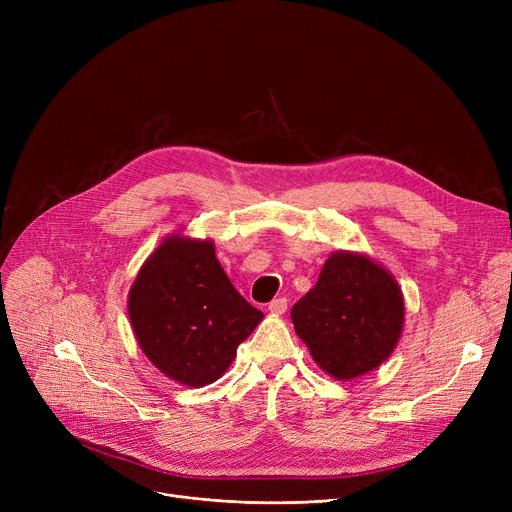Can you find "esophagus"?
<instances>
[{
  "mask_svg": "<svg viewBox=\"0 0 512 512\" xmlns=\"http://www.w3.org/2000/svg\"><path fill=\"white\" fill-rule=\"evenodd\" d=\"M286 307H288V301L284 299V297H280V299H274L270 305H267V309H270L272 313H284L286 311Z\"/></svg>",
  "mask_w": 512,
  "mask_h": 512,
  "instance_id": "34e87169",
  "label": "esophagus"
}]
</instances>
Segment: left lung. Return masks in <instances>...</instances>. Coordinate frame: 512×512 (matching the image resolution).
Listing matches in <instances>:
<instances>
[{
	"label": "left lung",
	"mask_w": 512,
	"mask_h": 512,
	"mask_svg": "<svg viewBox=\"0 0 512 512\" xmlns=\"http://www.w3.org/2000/svg\"><path fill=\"white\" fill-rule=\"evenodd\" d=\"M290 317L315 363L336 380H353L394 351L405 301L384 267L363 255L336 253Z\"/></svg>",
	"instance_id": "1"
}]
</instances>
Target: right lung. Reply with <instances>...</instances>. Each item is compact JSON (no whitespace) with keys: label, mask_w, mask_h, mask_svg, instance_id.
<instances>
[{"label":"right lung","mask_w":512,"mask_h":512,"mask_svg":"<svg viewBox=\"0 0 512 512\" xmlns=\"http://www.w3.org/2000/svg\"><path fill=\"white\" fill-rule=\"evenodd\" d=\"M132 330L170 380L201 388L220 378L263 319L240 297L209 240L172 236L147 259L128 297Z\"/></svg>","instance_id":"right-lung-1"}]
</instances>
